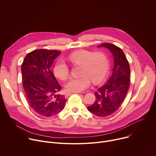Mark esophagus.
Returning a JSON list of instances; mask_svg holds the SVG:
<instances>
[{"label": "esophagus", "mask_w": 156, "mask_h": 156, "mask_svg": "<svg viewBox=\"0 0 156 156\" xmlns=\"http://www.w3.org/2000/svg\"><path fill=\"white\" fill-rule=\"evenodd\" d=\"M73 93H67L66 94V95H65V97H69V95H71V94H73Z\"/></svg>", "instance_id": "esophagus-1"}]
</instances>
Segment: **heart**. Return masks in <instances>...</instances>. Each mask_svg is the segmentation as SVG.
Returning a JSON list of instances; mask_svg holds the SVG:
<instances>
[{"instance_id": "1", "label": "heart", "mask_w": 156, "mask_h": 156, "mask_svg": "<svg viewBox=\"0 0 156 156\" xmlns=\"http://www.w3.org/2000/svg\"><path fill=\"white\" fill-rule=\"evenodd\" d=\"M68 61L73 65H80V75L78 78H72L65 85L69 92H80L88 88L92 82L98 83L105 79L109 68L107 55L102 51L94 52L87 49H79L67 56ZM55 76L61 80H66L69 75V68L63 60L58 61L54 67Z\"/></svg>"}]
</instances>
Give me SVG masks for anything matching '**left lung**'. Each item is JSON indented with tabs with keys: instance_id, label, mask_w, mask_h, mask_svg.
<instances>
[{
	"instance_id": "left-lung-1",
	"label": "left lung",
	"mask_w": 156,
	"mask_h": 156,
	"mask_svg": "<svg viewBox=\"0 0 156 156\" xmlns=\"http://www.w3.org/2000/svg\"><path fill=\"white\" fill-rule=\"evenodd\" d=\"M98 47H105L111 51L114 66L111 77L95 93V101L87 110L98 116L105 117L115 113L124 101L130 84V67L120 48L108 43H102Z\"/></svg>"
}]
</instances>
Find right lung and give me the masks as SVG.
Instances as JSON below:
<instances>
[{
  "instance_id": "1",
  "label": "right lung",
  "mask_w": 156,
  "mask_h": 156,
  "mask_svg": "<svg viewBox=\"0 0 156 156\" xmlns=\"http://www.w3.org/2000/svg\"><path fill=\"white\" fill-rule=\"evenodd\" d=\"M61 54L57 50H34L25 57L22 64V82L30 107L37 113L46 117L60 113L66 99L59 94L61 85L50 67Z\"/></svg>"
}]
</instances>
